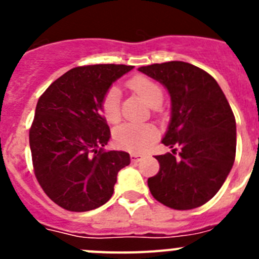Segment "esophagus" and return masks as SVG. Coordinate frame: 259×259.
<instances>
[{
  "label": "esophagus",
  "instance_id": "1",
  "mask_svg": "<svg viewBox=\"0 0 259 259\" xmlns=\"http://www.w3.org/2000/svg\"><path fill=\"white\" fill-rule=\"evenodd\" d=\"M143 157H144V155L140 154V153H131V159H132V162H139Z\"/></svg>",
  "mask_w": 259,
  "mask_h": 259
}]
</instances>
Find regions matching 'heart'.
Here are the masks:
<instances>
[{"instance_id":"b5f03b06","label":"heart","mask_w":259,"mask_h":259,"mask_svg":"<svg viewBox=\"0 0 259 259\" xmlns=\"http://www.w3.org/2000/svg\"><path fill=\"white\" fill-rule=\"evenodd\" d=\"M130 88L140 96L150 107H158L163 101V89L157 81L137 75L128 81ZM120 92L118 87L107 91L101 101V110L109 123H116L120 119ZM157 128L149 123H125L119 125L114 132V140L120 148L131 152H144L157 140Z\"/></svg>"}]
</instances>
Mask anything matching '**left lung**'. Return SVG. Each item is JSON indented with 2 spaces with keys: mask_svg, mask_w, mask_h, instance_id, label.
I'll return each instance as SVG.
<instances>
[{
  "mask_svg": "<svg viewBox=\"0 0 259 259\" xmlns=\"http://www.w3.org/2000/svg\"><path fill=\"white\" fill-rule=\"evenodd\" d=\"M139 71L159 81L171 98V118L162 144L172 153L155 155L159 171L148 179L150 193L171 209H196L217 194L235 162L232 110L214 77L191 63L171 61Z\"/></svg>",
  "mask_w": 259,
  "mask_h": 259,
  "instance_id": "1",
  "label": "left lung"
}]
</instances>
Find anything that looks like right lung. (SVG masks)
<instances>
[{
  "label": "right lung",
  "mask_w": 259,
  "mask_h": 259,
  "mask_svg": "<svg viewBox=\"0 0 259 259\" xmlns=\"http://www.w3.org/2000/svg\"><path fill=\"white\" fill-rule=\"evenodd\" d=\"M132 68L75 67L38 98L29 130L35 175L48 197L68 211H89L106 203L118 172L131 162L122 150L104 152L110 130L101 101L113 83Z\"/></svg>",
  "instance_id": "obj_1"
}]
</instances>
